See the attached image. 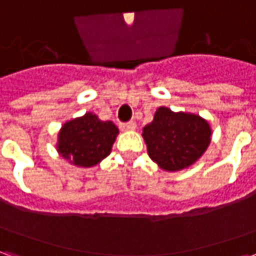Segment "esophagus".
Segmentation results:
<instances>
[{"instance_id":"esophagus-1","label":"esophagus","mask_w":256,"mask_h":256,"mask_svg":"<svg viewBox=\"0 0 256 256\" xmlns=\"http://www.w3.org/2000/svg\"><path fill=\"white\" fill-rule=\"evenodd\" d=\"M136 128H137L136 122H128L120 126V128H122V130H136Z\"/></svg>"}]
</instances>
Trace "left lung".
I'll return each mask as SVG.
<instances>
[{
  "label": "left lung",
  "instance_id": "8db88e82",
  "mask_svg": "<svg viewBox=\"0 0 256 256\" xmlns=\"http://www.w3.org/2000/svg\"><path fill=\"white\" fill-rule=\"evenodd\" d=\"M148 155L164 172H181L203 156L211 142L210 123L190 112L159 106L142 128Z\"/></svg>",
  "mask_w": 256,
  "mask_h": 256
}]
</instances>
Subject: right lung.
Here are the masks:
<instances>
[{
  "label": "right lung",
  "mask_w": 256,
  "mask_h": 256,
  "mask_svg": "<svg viewBox=\"0 0 256 256\" xmlns=\"http://www.w3.org/2000/svg\"><path fill=\"white\" fill-rule=\"evenodd\" d=\"M119 130L111 120H100L93 112L68 120L58 136V155L78 167H93L111 154Z\"/></svg>",
  "instance_id": "add662e5"
}]
</instances>
